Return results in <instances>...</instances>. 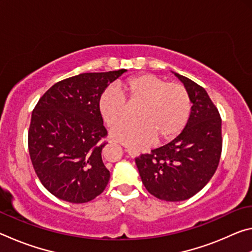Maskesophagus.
Listing matches in <instances>:
<instances>
[{
	"label": "esophagus",
	"instance_id": "esophagus-1",
	"mask_svg": "<svg viewBox=\"0 0 252 252\" xmlns=\"http://www.w3.org/2000/svg\"><path fill=\"white\" fill-rule=\"evenodd\" d=\"M126 151H127V153H129L130 156H136V153H134L133 151H132L131 149H126Z\"/></svg>",
	"mask_w": 252,
	"mask_h": 252
}]
</instances>
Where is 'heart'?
<instances>
[{
	"mask_svg": "<svg viewBox=\"0 0 252 252\" xmlns=\"http://www.w3.org/2000/svg\"><path fill=\"white\" fill-rule=\"evenodd\" d=\"M130 105L141 104L137 110L138 122L127 123L112 132L118 142L133 149H144L155 140L170 141L180 134L189 121L191 99L186 87L169 83L151 73L130 78L118 87H110L99 99V111L110 127L120 126L128 117Z\"/></svg>",
	"mask_w": 252,
	"mask_h": 252,
	"instance_id": "obj_1",
	"label": "heart"
}]
</instances>
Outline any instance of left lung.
Here are the masks:
<instances>
[{"label":"left lung","instance_id":"left-lung-1","mask_svg":"<svg viewBox=\"0 0 252 252\" xmlns=\"http://www.w3.org/2000/svg\"><path fill=\"white\" fill-rule=\"evenodd\" d=\"M173 73L190 94L189 121L176 139L136 158L135 163L149 192L177 202L193 197L210 181L219 164L222 136L220 114L207 91L192 80Z\"/></svg>","mask_w":252,"mask_h":252}]
</instances>
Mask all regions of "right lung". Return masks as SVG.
<instances>
[{
    "instance_id": "right-lung-1",
    "label": "right lung",
    "mask_w": 252,
    "mask_h": 252,
    "mask_svg": "<svg viewBox=\"0 0 252 252\" xmlns=\"http://www.w3.org/2000/svg\"><path fill=\"white\" fill-rule=\"evenodd\" d=\"M126 69L82 73L55 83L34 108L29 152L42 185L55 197L84 203L103 192L110 171L102 161L106 135L99 111L105 88Z\"/></svg>"
}]
</instances>
